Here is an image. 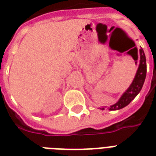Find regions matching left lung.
Wrapping results in <instances>:
<instances>
[{
    "mask_svg": "<svg viewBox=\"0 0 156 156\" xmlns=\"http://www.w3.org/2000/svg\"><path fill=\"white\" fill-rule=\"evenodd\" d=\"M139 52H140V64L133 83L128 88V90L124 93L118 102L112 105L109 108V110H118L123 108L124 107L127 106L136 97V95L140 92L147 74V63H146L145 53L143 48H141ZM102 109H104V108Z\"/></svg>",
    "mask_w": 156,
    "mask_h": 156,
    "instance_id": "left-lung-1",
    "label": "left lung"
}]
</instances>
